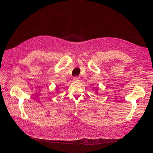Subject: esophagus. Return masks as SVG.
<instances>
[{
    "label": "esophagus",
    "instance_id": "34e87169",
    "mask_svg": "<svg viewBox=\"0 0 153 153\" xmlns=\"http://www.w3.org/2000/svg\"><path fill=\"white\" fill-rule=\"evenodd\" d=\"M79 79H80V77H74L73 78L74 81H78Z\"/></svg>",
    "mask_w": 153,
    "mask_h": 153
}]
</instances>
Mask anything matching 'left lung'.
Listing matches in <instances>:
<instances>
[{"instance_id":"1","label":"left lung","mask_w":153,"mask_h":153,"mask_svg":"<svg viewBox=\"0 0 153 153\" xmlns=\"http://www.w3.org/2000/svg\"><path fill=\"white\" fill-rule=\"evenodd\" d=\"M97 91H98V89H97H97H96V93H98V92H97Z\"/></svg>"}]
</instances>
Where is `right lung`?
<instances>
[{"label":"right lung","mask_w":153,"mask_h":153,"mask_svg":"<svg viewBox=\"0 0 153 153\" xmlns=\"http://www.w3.org/2000/svg\"><path fill=\"white\" fill-rule=\"evenodd\" d=\"M56 88H57V87H56ZM57 90H58V89H57Z\"/></svg>","instance_id":"add662e5"}]
</instances>
